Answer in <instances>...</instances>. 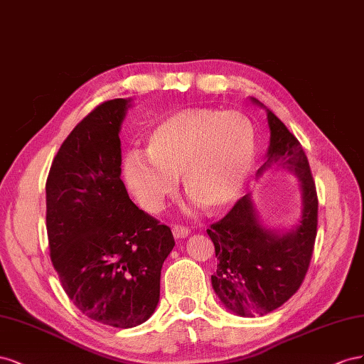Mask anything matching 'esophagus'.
I'll list each match as a JSON object with an SVG mask.
<instances>
[{"label": "esophagus", "mask_w": 364, "mask_h": 364, "mask_svg": "<svg viewBox=\"0 0 364 364\" xmlns=\"http://www.w3.org/2000/svg\"><path fill=\"white\" fill-rule=\"evenodd\" d=\"M172 233H173L175 237H186V236L191 233V230H189L188 227H184V225H173L172 227Z\"/></svg>", "instance_id": "34e87169"}]
</instances>
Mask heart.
<instances>
[{
  "label": "heart",
  "mask_w": 364,
  "mask_h": 364,
  "mask_svg": "<svg viewBox=\"0 0 364 364\" xmlns=\"http://www.w3.org/2000/svg\"><path fill=\"white\" fill-rule=\"evenodd\" d=\"M256 131L241 112L189 108L155 127L146 157L131 152L124 176L141 207L155 212L176 189V176L193 201L207 210L232 203L242 191L256 160Z\"/></svg>",
  "instance_id": "b5f03b06"
}]
</instances>
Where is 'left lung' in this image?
Returning <instances> with one entry per match:
<instances>
[{"instance_id": "1", "label": "left lung", "mask_w": 364, "mask_h": 364, "mask_svg": "<svg viewBox=\"0 0 364 364\" xmlns=\"http://www.w3.org/2000/svg\"><path fill=\"white\" fill-rule=\"evenodd\" d=\"M269 148L261 175L273 164L297 173L304 212L296 230L276 235L259 224L250 193L237 200L207 235L218 257L212 285L221 302L242 317L265 316L282 306L302 285L317 236L318 198L302 144L273 111H267Z\"/></svg>"}]
</instances>
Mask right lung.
<instances>
[{"instance_id":"add662e5","label":"right lung","mask_w":364,"mask_h":364,"mask_svg":"<svg viewBox=\"0 0 364 364\" xmlns=\"http://www.w3.org/2000/svg\"><path fill=\"white\" fill-rule=\"evenodd\" d=\"M129 100L112 99L82 119L47 176L50 259L62 288L91 320L114 328L146 321L160 299L171 228L129 200L120 180V124Z\"/></svg>"}]
</instances>
